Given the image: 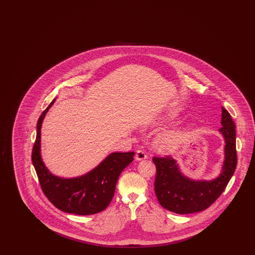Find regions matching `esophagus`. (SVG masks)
Wrapping results in <instances>:
<instances>
[{
    "label": "esophagus",
    "mask_w": 255,
    "mask_h": 255,
    "mask_svg": "<svg viewBox=\"0 0 255 255\" xmlns=\"http://www.w3.org/2000/svg\"><path fill=\"white\" fill-rule=\"evenodd\" d=\"M134 158H135V160H143V159H145V158H147L145 152L142 151V150H137L136 153H135Z\"/></svg>",
    "instance_id": "esophagus-1"
}]
</instances>
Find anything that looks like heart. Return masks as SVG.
I'll return each mask as SVG.
<instances>
[{
  "label": "heart",
  "instance_id": "b5f03b06",
  "mask_svg": "<svg viewBox=\"0 0 255 255\" xmlns=\"http://www.w3.org/2000/svg\"><path fill=\"white\" fill-rule=\"evenodd\" d=\"M184 140V133L182 131H171L161 134L157 140V147L162 153L170 154L177 151Z\"/></svg>",
  "mask_w": 255,
  "mask_h": 255
}]
</instances>
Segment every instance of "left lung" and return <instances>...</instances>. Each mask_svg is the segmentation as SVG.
Here are the masks:
<instances>
[{
    "label": "left lung",
    "mask_w": 255,
    "mask_h": 255,
    "mask_svg": "<svg viewBox=\"0 0 255 255\" xmlns=\"http://www.w3.org/2000/svg\"><path fill=\"white\" fill-rule=\"evenodd\" d=\"M222 127L225 140V159L217 178L193 180L184 176L176 159L154 157L157 168L155 192L160 206L178 214L200 212L211 206L223 193L237 165L236 131L230 113L222 107Z\"/></svg>",
    "instance_id": "obj_1"
}]
</instances>
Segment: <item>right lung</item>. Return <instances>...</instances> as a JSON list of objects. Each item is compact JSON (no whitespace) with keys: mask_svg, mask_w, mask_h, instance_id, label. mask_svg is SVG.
Masks as SVG:
<instances>
[{"mask_svg":"<svg viewBox=\"0 0 255 255\" xmlns=\"http://www.w3.org/2000/svg\"><path fill=\"white\" fill-rule=\"evenodd\" d=\"M54 101L55 99L51 101L38 120L36 140L31 155L42 190L49 202L64 212L77 215L101 212L109 206L119 177L133 161L134 153H111L97 167L79 177L61 178L53 175L41 156V128L45 116Z\"/></svg>","mask_w":255,"mask_h":255,"instance_id":"obj_1","label":"right lung"}]
</instances>
